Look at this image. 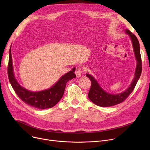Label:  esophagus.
Returning a JSON list of instances; mask_svg holds the SVG:
<instances>
[{"label":"esophagus","mask_w":150,"mask_h":150,"mask_svg":"<svg viewBox=\"0 0 150 150\" xmlns=\"http://www.w3.org/2000/svg\"><path fill=\"white\" fill-rule=\"evenodd\" d=\"M83 72V69H82V68L81 67H76V70H75V74H76V76L77 77H80V76H81V74H82V72Z\"/></svg>","instance_id":"esophagus-1"}]
</instances>
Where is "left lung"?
<instances>
[{"label":"left lung","instance_id":"left-lung-1","mask_svg":"<svg viewBox=\"0 0 150 150\" xmlns=\"http://www.w3.org/2000/svg\"><path fill=\"white\" fill-rule=\"evenodd\" d=\"M125 32L129 36L131 39L134 52L135 57L137 61L134 77L127 90L118 94H111L106 92L102 89L93 76L86 74V76L89 78L91 81V86L88 93V97L92 102L97 106L101 107H109L122 103L133 91L140 76L142 67V59L139 41L137 37L129 30L126 29Z\"/></svg>","mask_w":150,"mask_h":150}]
</instances>
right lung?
I'll list each match as a JSON object with an SVG mask.
<instances>
[{
  "instance_id": "1",
  "label": "right lung",
  "mask_w": 150,
  "mask_h": 150,
  "mask_svg": "<svg viewBox=\"0 0 150 150\" xmlns=\"http://www.w3.org/2000/svg\"><path fill=\"white\" fill-rule=\"evenodd\" d=\"M8 65V76L11 85L19 98L24 103L33 108L41 109L50 108L58 103L64 94L67 82L76 77L75 69L73 68L62 76L57 83L49 89L42 91L31 92L23 88L18 83L14 75L11 47Z\"/></svg>"
}]
</instances>
